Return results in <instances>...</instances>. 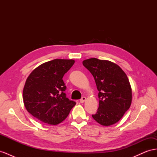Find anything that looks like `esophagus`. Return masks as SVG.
<instances>
[{
  "label": "esophagus",
  "instance_id": "obj_1",
  "mask_svg": "<svg viewBox=\"0 0 157 157\" xmlns=\"http://www.w3.org/2000/svg\"><path fill=\"white\" fill-rule=\"evenodd\" d=\"M86 97H85V96H83V97H82V98H81V99H80V103H84L85 101H86Z\"/></svg>",
  "mask_w": 157,
  "mask_h": 157
}]
</instances>
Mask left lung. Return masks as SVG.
Instances as JSON below:
<instances>
[{
    "mask_svg": "<svg viewBox=\"0 0 157 157\" xmlns=\"http://www.w3.org/2000/svg\"><path fill=\"white\" fill-rule=\"evenodd\" d=\"M82 64L93 75L99 91V107L93 118L103 126L115 124L132 103V88L126 73L107 60L90 58Z\"/></svg>",
    "mask_w": 157,
    "mask_h": 157,
    "instance_id": "obj_1",
    "label": "left lung"
}]
</instances>
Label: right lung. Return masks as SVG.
<instances>
[{
    "label": "right lung",
    "instance_id": "add662e5",
    "mask_svg": "<svg viewBox=\"0 0 157 157\" xmlns=\"http://www.w3.org/2000/svg\"><path fill=\"white\" fill-rule=\"evenodd\" d=\"M73 59H56L40 65L27 78L23 91L27 111L36 119L56 125L67 117L75 101L66 97L64 75Z\"/></svg>",
    "mask_w": 157,
    "mask_h": 157
}]
</instances>
